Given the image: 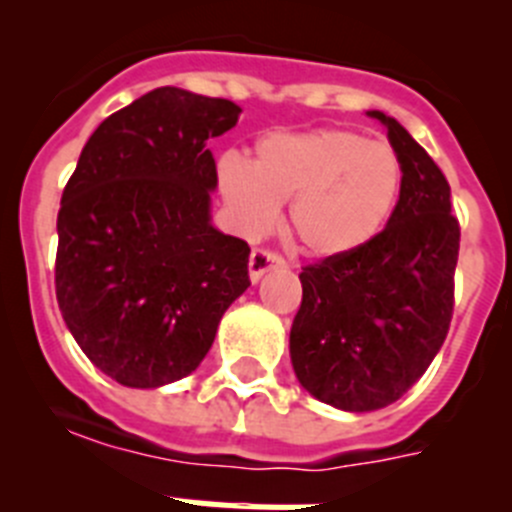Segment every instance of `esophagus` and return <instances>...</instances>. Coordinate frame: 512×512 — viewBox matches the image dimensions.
<instances>
[{
    "instance_id": "34e87169",
    "label": "esophagus",
    "mask_w": 512,
    "mask_h": 512,
    "mask_svg": "<svg viewBox=\"0 0 512 512\" xmlns=\"http://www.w3.org/2000/svg\"><path fill=\"white\" fill-rule=\"evenodd\" d=\"M284 266V259L279 253L266 251V248H253L251 259H248V274H251V282H259L266 271Z\"/></svg>"
}]
</instances>
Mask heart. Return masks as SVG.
Returning <instances> with one entry per match:
<instances>
[{"instance_id": "heart-1", "label": "heart", "mask_w": 512, "mask_h": 512, "mask_svg": "<svg viewBox=\"0 0 512 512\" xmlns=\"http://www.w3.org/2000/svg\"><path fill=\"white\" fill-rule=\"evenodd\" d=\"M217 187L246 233L274 225L289 202L287 228L315 259H341L377 238L400 205L405 166L390 146L354 130L266 135L253 164L238 153L217 161Z\"/></svg>"}]
</instances>
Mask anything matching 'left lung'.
<instances>
[{
  "instance_id": "left-lung-1",
  "label": "left lung",
  "mask_w": 512,
  "mask_h": 512,
  "mask_svg": "<svg viewBox=\"0 0 512 512\" xmlns=\"http://www.w3.org/2000/svg\"><path fill=\"white\" fill-rule=\"evenodd\" d=\"M366 115L382 122L402 158L400 205L369 246L302 269V305L289 330L302 387L348 413L392 405L436 359L454 312L461 235L433 158L395 117Z\"/></svg>"
}]
</instances>
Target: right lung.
Returning <instances> with one entry per match:
<instances>
[{"mask_svg":"<svg viewBox=\"0 0 512 512\" xmlns=\"http://www.w3.org/2000/svg\"><path fill=\"white\" fill-rule=\"evenodd\" d=\"M230 99L161 87L99 125L58 210L56 297L99 372L153 390L192 374L251 287L246 241L212 225L210 143Z\"/></svg>","mask_w":512,"mask_h":512,"instance_id":"add662e5","label":"right lung"}]
</instances>
